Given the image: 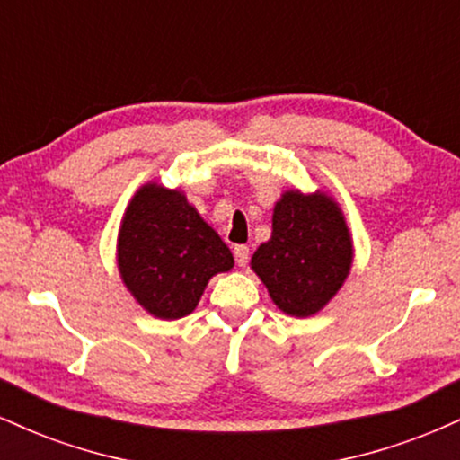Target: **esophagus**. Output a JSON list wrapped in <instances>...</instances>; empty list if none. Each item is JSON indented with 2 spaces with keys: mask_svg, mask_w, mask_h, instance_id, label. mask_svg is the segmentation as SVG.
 Masks as SVG:
<instances>
[{
  "mask_svg": "<svg viewBox=\"0 0 460 460\" xmlns=\"http://www.w3.org/2000/svg\"><path fill=\"white\" fill-rule=\"evenodd\" d=\"M234 257H235L237 266H246L248 257H251V248L244 246V244L235 246V248H234Z\"/></svg>",
  "mask_w": 460,
  "mask_h": 460,
  "instance_id": "esophagus-1",
  "label": "esophagus"
}]
</instances>
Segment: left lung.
Returning a JSON list of instances; mask_svg holds the SVG:
<instances>
[{"instance_id": "1", "label": "left lung", "mask_w": 460, "mask_h": 460, "mask_svg": "<svg viewBox=\"0 0 460 460\" xmlns=\"http://www.w3.org/2000/svg\"><path fill=\"white\" fill-rule=\"evenodd\" d=\"M251 266L285 314H318L352 266V240L335 200L322 192H285L274 205L272 237L257 248Z\"/></svg>"}]
</instances>
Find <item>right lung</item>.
<instances>
[{"label":"right lung","mask_w":460,"mask_h":460,"mask_svg":"<svg viewBox=\"0 0 460 460\" xmlns=\"http://www.w3.org/2000/svg\"><path fill=\"white\" fill-rule=\"evenodd\" d=\"M234 255L177 190L142 186L119 231V270L134 298L162 320L192 314L209 279Z\"/></svg>","instance_id":"1"}]
</instances>
